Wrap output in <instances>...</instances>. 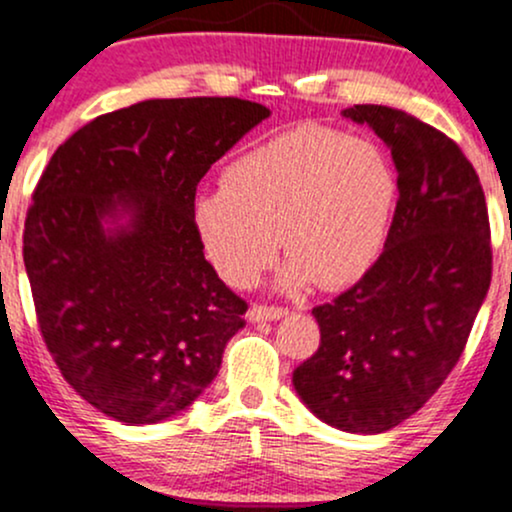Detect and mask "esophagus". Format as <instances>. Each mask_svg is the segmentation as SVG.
<instances>
[{
	"label": "esophagus",
	"instance_id": "esophagus-1",
	"mask_svg": "<svg viewBox=\"0 0 512 512\" xmlns=\"http://www.w3.org/2000/svg\"><path fill=\"white\" fill-rule=\"evenodd\" d=\"M247 316L250 320H255V323H260V320H279L286 316V308L282 306H265V303H255V306L247 311Z\"/></svg>",
	"mask_w": 512,
	"mask_h": 512
}]
</instances>
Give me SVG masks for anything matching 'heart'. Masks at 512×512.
<instances>
[{"instance_id": "1", "label": "heart", "mask_w": 512, "mask_h": 512, "mask_svg": "<svg viewBox=\"0 0 512 512\" xmlns=\"http://www.w3.org/2000/svg\"><path fill=\"white\" fill-rule=\"evenodd\" d=\"M396 196V172L374 140L303 123L228 162L221 189L196 196L192 213L228 284L255 282L282 240L286 284L340 289L381 255Z\"/></svg>"}]
</instances>
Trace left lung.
<instances>
[{"mask_svg": "<svg viewBox=\"0 0 512 512\" xmlns=\"http://www.w3.org/2000/svg\"><path fill=\"white\" fill-rule=\"evenodd\" d=\"M342 114L391 148L398 201L379 260L313 308L320 345L291 381L323 423L374 435L420 411L457 367L491 286V226L479 174L452 138L389 106Z\"/></svg>", "mask_w": 512, "mask_h": 512, "instance_id": "8db88e82", "label": "left lung"}]
</instances>
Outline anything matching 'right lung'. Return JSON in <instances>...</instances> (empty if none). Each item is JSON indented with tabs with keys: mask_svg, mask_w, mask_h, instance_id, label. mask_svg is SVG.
<instances>
[{
	"mask_svg": "<svg viewBox=\"0 0 512 512\" xmlns=\"http://www.w3.org/2000/svg\"><path fill=\"white\" fill-rule=\"evenodd\" d=\"M267 116L238 97L140 101L72 133L38 179L24 226L38 328L67 384L109 418L184 411L245 325L192 211L201 177ZM123 212L126 227L103 230Z\"/></svg>",
	"mask_w": 512,
	"mask_h": 512,
	"instance_id": "obj_1",
	"label": "right lung"
}]
</instances>
